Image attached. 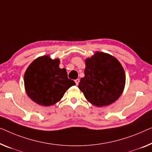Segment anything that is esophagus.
<instances>
[{
    "mask_svg": "<svg viewBox=\"0 0 152 152\" xmlns=\"http://www.w3.org/2000/svg\"><path fill=\"white\" fill-rule=\"evenodd\" d=\"M79 82H80V79H79V78H78V79H76V80H75V83H76V85H78Z\"/></svg>",
    "mask_w": 152,
    "mask_h": 152,
    "instance_id": "34e87169",
    "label": "esophagus"
}]
</instances>
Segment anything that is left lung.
<instances>
[{
	"label": "left lung",
	"instance_id": "1",
	"mask_svg": "<svg viewBox=\"0 0 152 152\" xmlns=\"http://www.w3.org/2000/svg\"><path fill=\"white\" fill-rule=\"evenodd\" d=\"M85 61V76L80 79L78 88L85 98L98 107L115 102L126 85V74L121 63L115 56L99 51Z\"/></svg>",
	"mask_w": 152,
	"mask_h": 152
}]
</instances>
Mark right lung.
Instances as JSON below:
<instances>
[{
    "instance_id": "right-lung-1",
    "label": "right lung",
    "mask_w": 152,
    "mask_h": 152,
    "mask_svg": "<svg viewBox=\"0 0 152 152\" xmlns=\"http://www.w3.org/2000/svg\"><path fill=\"white\" fill-rule=\"evenodd\" d=\"M60 60L49 55L39 56L27 67L24 88L29 98L37 104L49 106L61 100L66 91L75 85L67 78L66 69L59 67Z\"/></svg>"
}]
</instances>
